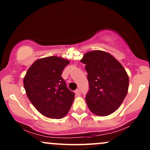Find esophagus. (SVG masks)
I'll return each instance as SVG.
<instances>
[{"label": "esophagus", "instance_id": "obj_1", "mask_svg": "<svg viewBox=\"0 0 150 150\" xmlns=\"http://www.w3.org/2000/svg\"><path fill=\"white\" fill-rule=\"evenodd\" d=\"M75 94H76L77 96H80V89H76V90L75 91Z\"/></svg>", "mask_w": 150, "mask_h": 150}]
</instances>
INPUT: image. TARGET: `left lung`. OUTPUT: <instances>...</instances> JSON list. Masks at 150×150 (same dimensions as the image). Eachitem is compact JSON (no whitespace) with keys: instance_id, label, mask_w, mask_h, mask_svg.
<instances>
[{"instance_id":"left-lung-1","label":"left lung","mask_w":150,"mask_h":150,"mask_svg":"<svg viewBox=\"0 0 150 150\" xmlns=\"http://www.w3.org/2000/svg\"><path fill=\"white\" fill-rule=\"evenodd\" d=\"M89 89L86 102L91 112L106 116L116 111L128 94L129 77L125 68L112 55L95 50L83 56Z\"/></svg>"}]
</instances>
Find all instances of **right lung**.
<instances>
[{
  "label": "right lung",
  "mask_w": 150,
  "mask_h": 150,
  "mask_svg": "<svg viewBox=\"0 0 150 150\" xmlns=\"http://www.w3.org/2000/svg\"><path fill=\"white\" fill-rule=\"evenodd\" d=\"M70 61L49 56L34 61L23 80L27 97L39 113L51 118H63L69 111L75 94L61 77Z\"/></svg>",
  "instance_id": "1"
}]
</instances>
